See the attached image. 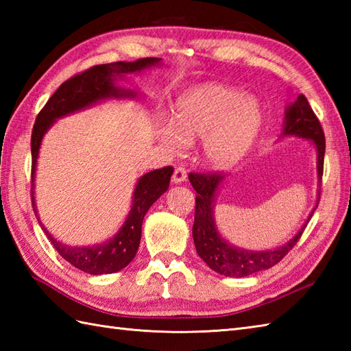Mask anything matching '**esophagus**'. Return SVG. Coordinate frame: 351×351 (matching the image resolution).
<instances>
[{"label":"esophagus","mask_w":351,"mask_h":351,"mask_svg":"<svg viewBox=\"0 0 351 351\" xmlns=\"http://www.w3.org/2000/svg\"><path fill=\"white\" fill-rule=\"evenodd\" d=\"M187 180V170L182 166H176L173 170V175H171V181L175 184H181Z\"/></svg>","instance_id":"esophagus-1"}]
</instances>
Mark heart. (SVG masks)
<instances>
[{
	"label": "heart",
	"mask_w": 351,
	"mask_h": 351,
	"mask_svg": "<svg viewBox=\"0 0 351 351\" xmlns=\"http://www.w3.org/2000/svg\"><path fill=\"white\" fill-rule=\"evenodd\" d=\"M261 125L263 110L255 98L228 86L205 84L178 101L173 123L162 126L161 138L171 152L204 138L206 162L225 169L249 151Z\"/></svg>",
	"instance_id": "heart-1"
}]
</instances>
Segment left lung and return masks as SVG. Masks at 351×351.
<instances>
[{
	"mask_svg": "<svg viewBox=\"0 0 351 351\" xmlns=\"http://www.w3.org/2000/svg\"><path fill=\"white\" fill-rule=\"evenodd\" d=\"M282 136H299L314 141L318 152V178L322 181L324 169V152L326 138L318 117L304 95H299L294 104L287 108L285 125H283ZM223 176L220 171H206L197 173L191 171L189 180L196 190V210H195V225H193V240L197 250V255L210 265L214 271L229 276V278H244L261 270H267L285 258L288 252L293 250L297 241L300 240L308 221L299 230L293 240L282 247L267 252H250L237 249L228 244L215 229L213 219V202L214 195ZM322 195V193H318ZM311 219V217H309Z\"/></svg>",
	"mask_w": 351,
	"mask_h": 351,
	"instance_id": "8db88e82",
	"label": "left lung"
}]
</instances>
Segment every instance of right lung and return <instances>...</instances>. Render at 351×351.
I'll return each mask as SVG.
<instances>
[{
  "label": "right lung",
  "mask_w": 351,
  "mask_h": 351,
  "mask_svg": "<svg viewBox=\"0 0 351 351\" xmlns=\"http://www.w3.org/2000/svg\"><path fill=\"white\" fill-rule=\"evenodd\" d=\"M158 62V58L149 57L138 58L136 62L96 64L71 77L68 81H64L36 117L32 132V182L34 180L36 160L37 154H39L42 137L49 126L54 123L56 119L73 113V111L90 106V104L99 99L134 96L132 92L123 90V88L114 86V78L119 75H125V73L138 72ZM171 173H173V167L166 166L141 176L136 185V190H134L132 208L125 225L110 241L92 245V247H69V245L62 244L60 241L52 238V235L42 225L36 211L33 191L34 184H32L33 211L43 232L47 234L48 240L54 245L58 255L63 256L69 264L88 274L114 273L125 268L131 263L132 258L136 256L141 238V223H143L145 214L155 200L169 189Z\"/></svg>",
  "instance_id": "obj_1"
}]
</instances>
